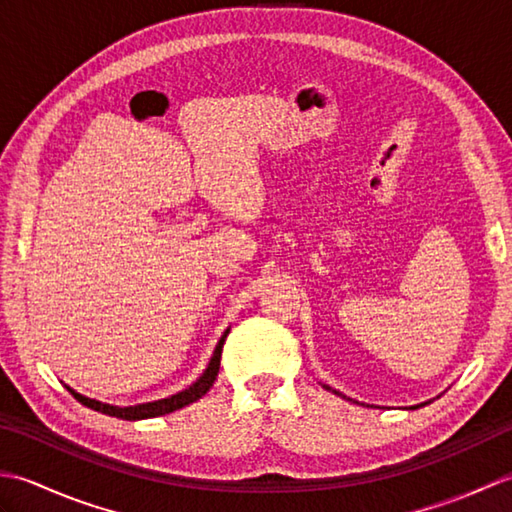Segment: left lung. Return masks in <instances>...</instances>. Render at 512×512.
<instances>
[{
  "label": "left lung",
  "instance_id": "1",
  "mask_svg": "<svg viewBox=\"0 0 512 512\" xmlns=\"http://www.w3.org/2000/svg\"><path fill=\"white\" fill-rule=\"evenodd\" d=\"M325 389H330L332 391V394H336V396H341V398H347V396H343L341 394V391H336V389H332V387H328V385H323ZM347 400H352V398H347ZM424 405H429V402H422V405H416V407H411V409H418V407H424Z\"/></svg>",
  "mask_w": 512,
  "mask_h": 512
}]
</instances>
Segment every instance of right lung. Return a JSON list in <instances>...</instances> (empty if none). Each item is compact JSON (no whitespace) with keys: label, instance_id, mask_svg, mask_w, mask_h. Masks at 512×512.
<instances>
[{"label":"right lung","instance_id":"right-lung-1","mask_svg":"<svg viewBox=\"0 0 512 512\" xmlns=\"http://www.w3.org/2000/svg\"><path fill=\"white\" fill-rule=\"evenodd\" d=\"M228 332H231V328H226L222 339L217 341L215 350H213V356L209 365H206L204 372L200 374V378L195 380V383H191L187 389L178 391V394H173L169 398H160V400H154V402H140V405H132V407H118V405H107V402H101V400H94V398H88L79 394V391H74L72 387H68L70 394L81 402V405L90 407L94 411H101V413H107V416H114V418H121V420H145V418H158V416H165V413H171V411H178L182 407L191 405V402L200 400L206 391H209L215 383L217 378V372H220V358H222V347H224V341Z\"/></svg>","mask_w":512,"mask_h":512}]
</instances>
